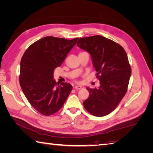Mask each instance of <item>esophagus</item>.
<instances>
[{
	"mask_svg": "<svg viewBox=\"0 0 153 153\" xmlns=\"http://www.w3.org/2000/svg\"><path fill=\"white\" fill-rule=\"evenodd\" d=\"M84 87H82L81 85H75V87H74V89H76V90H78V89H82V88Z\"/></svg>",
	"mask_w": 153,
	"mask_h": 153,
	"instance_id": "obj_1",
	"label": "esophagus"
}]
</instances>
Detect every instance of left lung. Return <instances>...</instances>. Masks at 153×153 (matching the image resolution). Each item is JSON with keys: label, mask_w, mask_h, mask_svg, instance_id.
I'll use <instances>...</instances> for the list:
<instances>
[{"label": "left lung", "mask_w": 153, "mask_h": 153, "mask_svg": "<svg viewBox=\"0 0 153 153\" xmlns=\"http://www.w3.org/2000/svg\"><path fill=\"white\" fill-rule=\"evenodd\" d=\"M76 45L91 54L100 84L98 89L87 87L89 96L83 103L84 108L94 116H105L116 108L128 90L131 68L126 52L100 35L80 38Z\"/></svg>", "instance_id": "1"}]
</instances>
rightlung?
<instances>
[{
    "mask_svg": "<svg viewBox=\"0 0 153 153\" xmlns=\"http://www.w3.org/2000/svg\"><path fill=\"white\" fill-rule=\"evenodd\" d=\"M78 39L45 37L32 43L22 57L19 82L22 91L32 107L46 116L58 112L72 90L69 83H57L53 71Z\"/></svg>",
    "mask_w": 153,
    "mask_h": 153,
    "instance_id": "add662e5",
    "label": "right lung"
}]
</instances>
